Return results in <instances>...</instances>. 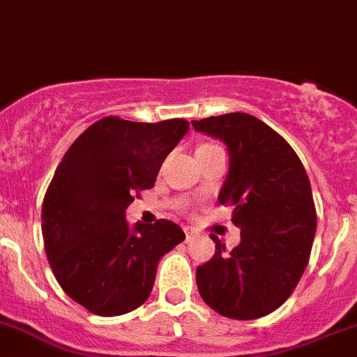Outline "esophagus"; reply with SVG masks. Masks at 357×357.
I'll use <instances>...</instances> for the list:
<instances>
[{
    "instance_id": "obj_1",
    "label": "esophagus",
    "mask_w": 357,
    "mask_h": 357,
    "mask_svg": "<svg viewBox=\"0 0 357 357\" xmlns=\"http://www.w3.org/2000/svg\"><path fill=\"white\" fill-rule=\"evenodd\" d=\"M195 235H197V229L192 228V226H187V228H185V236H187V240H190V238H192V236H195Z\"/></svg>"
}]
</instances>
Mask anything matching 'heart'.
<instances>
[{"mask_svg":"<svg viewBox=\"0 0 357 357\" xmlns=\"http://www.w3.org/2000/svg\"><path fill=\"white\" fill-rule=\"evenodd\" d=\"M204 146H211V144H204ZM204 146H201V148H204Z\"/></svg>","mask_w":357,"mask_h":357,"instance_id":"heart-1","label":"heart"}]
</instances>
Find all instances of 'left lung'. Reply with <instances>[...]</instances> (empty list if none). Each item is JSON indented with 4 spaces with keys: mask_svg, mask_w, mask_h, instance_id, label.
<instances>
[{
    "mask_svg": "<svg viewBox=\"0 0 357 357\" xmlns=\"http://www.w3.org/2000/svg\"><path fill=\"white\" fill-rule=\"evenodd\" d=\"M192 126L228 148L229 168L218 201L233 206L231 221L241 229L231 252L211 235L216 252L195 272L199 293L223 317L269 315L291 296L308 266L317 231L308 175L284 137L250 114Z\"/></svg>",
    "mask_w": 357,
    "mask_h": 357,
    "instance_id": "left-lung-1",
    "label": "left lung"
}]
</instances>
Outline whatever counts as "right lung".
Masks as SVG:
<instances>
[{
    "mask_svg": "<svg viewBox=\"0 0 357 357\" xmlns=\"http://www.w3.org/2000/svg\"><path fill=\"white\" fill-rule=\"evenodd\" d=\"M189 131L185 119L132 122L103 117L68 149L42 204V236L64 293L100 317L143 305L160 259L185 240L168 220L129 226L126 209L151 189L168 153Z\"/></svg>",
    "mask_w": 357,
    "mask_h": 357,
    "instance_id": "1",
    "label": "right lung"
}]
</instances>
